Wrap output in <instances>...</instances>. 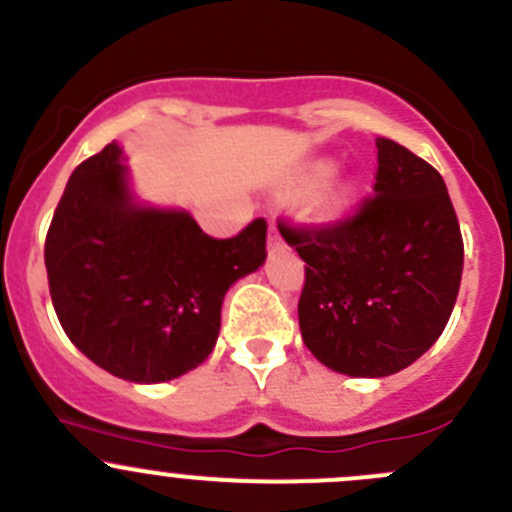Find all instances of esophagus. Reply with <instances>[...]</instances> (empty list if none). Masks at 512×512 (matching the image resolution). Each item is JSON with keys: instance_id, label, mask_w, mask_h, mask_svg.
<instances>
[{"instance_id": "1", "label": "esophagus", "mask_w": 512, "mask_h": 512, "mask_svg": "<svg viewBox=\"0 0 512 512\" xmlns=\"http://www.w3.org/2000/svg\"><path fill=\"white\" fill-rule=\"evenodd\" d=\"M279 248H284V238H281L279 226L271 221L269 223V251H279Z\"/></svg>"}]
</instances>
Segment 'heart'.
Listing matches in <instances>:
<instances>
[{
    "label": "heart",
    "mask_w": 512,
    "mask_h": 512,
    "mask_svg": "<svg viewBox=\"0 0 512 512\" xmlns=\"http://www.w3.org/2000/svg\"><path fill=\"white\" fill-rule=\"evenodd\" d=\"M334 173H337V163H334V160H316V163H311L309 168H306V183H309L311 188H321L332 180ZM357 196H359L357 183H344V186L334 188L332 191L329 208H332L334 213L349 211V208L354 206V201H357Z\"/></svg>",
    "instance_id": "b5f03b06"
}]
</instances>
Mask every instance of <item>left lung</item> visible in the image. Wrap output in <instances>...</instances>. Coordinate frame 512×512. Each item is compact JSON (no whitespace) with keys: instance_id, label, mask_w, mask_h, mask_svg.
I'll return each instance as SVG.
<instances>
[{"instance_id":"8db88e82","label":"left lung","mask_w":512,"mask_h":512,"mask_svg":"<svg viewBox=\"0 0 512 512\" xmlns=\"http://www.w3.org/2000/svg\"><path fill=\"white\" fill-rule=\"evenodd\" d=\"M377 183L357 216L286 228L306 261L304 344L347 377H389L445 329L462 279V236L442 175L405 145L377 138Z\"/></svg>"}]
</instances>
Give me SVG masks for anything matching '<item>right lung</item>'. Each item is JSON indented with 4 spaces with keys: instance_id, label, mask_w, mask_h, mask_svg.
<instances>
[{
    "instance_id": "add662e5",
    "label": "right lung",
    "mask_w": 512,
    "mask_h": 512,
    "mask_svg": "<svg viewBox=\"0 0 512 512\" xmlns=\"http://www.w3.org/2000/svg\"><path fill=\"white\" fill-rule=\"evenodd\" d=\"M118 143L75 168L47 231L52 304L70 342L135 384L208 359L226 291L266 261V221L206 236L183 208L140 203Z\"/></svg>"
}]
</instances>
